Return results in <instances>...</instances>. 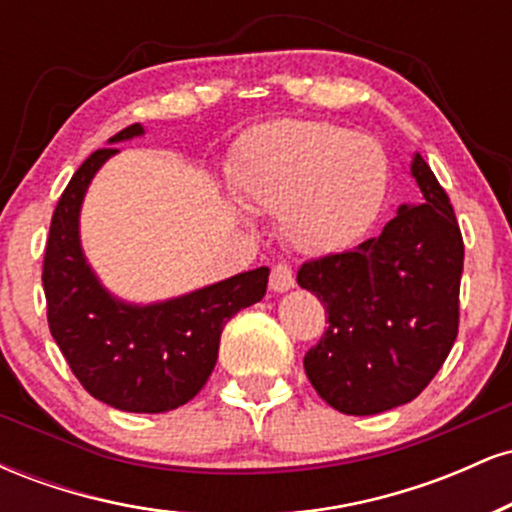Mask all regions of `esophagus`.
<instances>
[{"label": "esophagus", "instance_id": "34e87169", "mask_svg": "<svg viewBox=\"0 0 512 512\" xmlns=\"http://www.w3.org/2000/svg\"><path fill=\"white\" fill-rule=\"evenodd\" d=\"M269 286H272V291L276 293H284L296 286V276H293V269L289 264H276L272 269V279H269Z\"/></svg>", "mask_w": 512, "mask_h": 512}]
</instances>
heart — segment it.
Instances as JSON below:
<instances>
[{"mask_svg":"<svg viewBox=\"0 0 512 512\" xmlns=\"http://www.w3.org/2000/svg\"><path fill=\"white\" fill-rule=\"evenodd\" d=\"M233 182L248 207L279 211L291 248L325 255L354 243L378 219L390 161L366 134L332 122L281 120L240 142Z\"/></svg>","mask_w":512,"mask_h":512,"instance_id":"heart-1","label":"heart"}]
</instances>
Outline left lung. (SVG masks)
<instances>
[{
	"mask_svg": "<svg viewBox=\"0 0 512 512\" xmlns=\"http://www.w3.org/2000/svg\"><path fill=\"white\" fill-rule=\"evenodd\" d=\"M411 175L424 202L402 204L354 250L298 269V286L320 298L330 322L303 358L305 375L342 414H380L419 397L457 339L462 233L421 154Z\"/></svg>",
	"mask_w": 512,
	"mask_h": 512,
	"instance_id": "8db88e82",
	"label": "left lung"
}]
</instances>
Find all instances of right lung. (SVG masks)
Segmentation results:
<instances>
[{"mask_svg": "<svg viewBox=\"0 0 512 512\" xmlns=\"http://www.w3.org/2000/svg\"><path fill=\"white\" fill-rule=\"evenodd\" d=\"M142 134L137 122L108 144ZM115 154V146L93 151L52 214L43 262L48 325L88 395L120 411L161 414L202 390L216 366L223 327L238 310L262 301L269 269L151 305L125 303L105 291L81 250L79 211L93 175Z\"/></svg>", "mask_w": 512, "mask_h": 512, "instance_id": "1", "label": "right lung"}]
</instances>
